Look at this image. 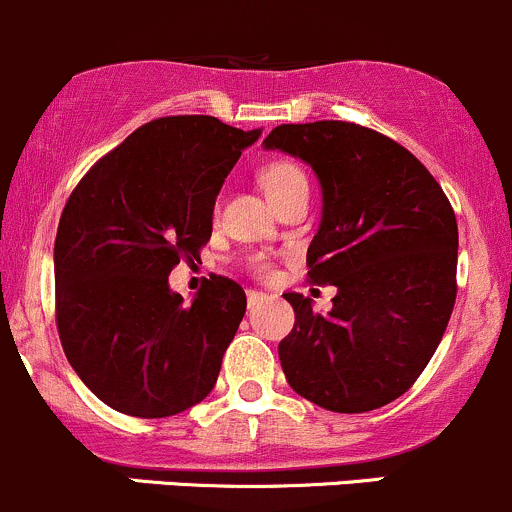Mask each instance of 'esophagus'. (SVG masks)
<instances>
[{"mask_svg": "<svg viewBox=\"0 0 512 512\" xmlns=\"http://www.w3.org/2000/svg\"><path fill=\"white\" fill-rule=\"evenodd\" d=\"M246 300H249V310H254V308H258V305L263 303V300H266V293L249 291V293H246Z\"/></svg>", "mask_w": 512, "mask_h": 512, "instance_id": "1", "label": "esophagus"}]
</instances>
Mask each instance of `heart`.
<instances>
[{
  "label": "heart",
  "instance_id": "1",
  "mask_svg": "<svg viewBox=\"0 0 512 512\" xmlns=\"http://www.w3.org/2000/svg\"><path fill=\"white\" fill-rule=\"evenodd\" d=\"M298 182H305V175L300 172L298 165H293V162L278 160V162H271V165H266L261 170V184H263V189H266L268 199L278 197V194H283L286 189H291L293 184H298ZM254 268H256V273H261V276H268V273H271V266H268L263 258H256Z\"/></svg>",
  "mask_w": 512,
  "mask_h": 512
}]
</instances>
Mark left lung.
Returning a JSON list of instances; mask_svg holds the SVG:
<instances>
[{
    "label": "left lung",
    "mask_w": 512,
    "mask_h": 512,
    "mask_svg": "<svg viewBox=\"0 0 512 512\" xmlns=\"http://www.w3.org/2000/svg\"><path fill=\"white\" fill-rule=\"evenodd\" d=\"M308 162L323 219L308 278L337 288L330 313L300 293L278 345L288 384L318 407L362 414L402 397L439 347L456 303L458 226L431 172L387 135L355 123L278 125L263 140Z\"/></svg>",
    "instance_id": "1"
}]
</instances>
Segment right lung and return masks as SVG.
<instances>
[{
    "mask_svg": "<svg viewBox=\"0 0 512 512\" xmlns=\"http://www.w3.org/2000/svg\"><path fill=\"white\" fill-rule=\"evenodd\" d=\"M258 135L212 115L157 118L68 197L54 246L56 325L73 370L115 412L175 416L217 384L244 288L214 276L184 305L167 276L179 258H199L221 184Z\"/></svg>",
    "mask_w": 512,
    "mask_h": 512,
    "instance_id": "1",
    "label": "right lung"
}]
</instances>
